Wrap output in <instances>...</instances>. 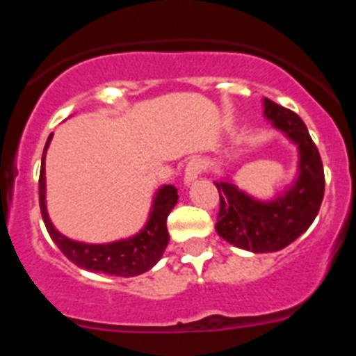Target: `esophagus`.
I'll return each instance as SVG.
<instances>
[{"instance_id":"obj_1","label":"esophagus","mask_w":356,"mask_h":356,"mask_svg":"<svg viewBox=\"0 0 356 356\" xmlns=\"http://www.w3.org/2000/svg\"><path fill=\"white\" fill-rule=\"evenodd\" d=\"M207 160L205 159H201V156H196V159H193L191 162L187 163V168H185V185H188L191 181H194L197 178V176L201 175V172H205L207 171Z\"/></svg>"}]
</instances>
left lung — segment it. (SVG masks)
Wrapping results in <instances>:
<instances>
[{"label": "left lung", "mask_w": 356, "mask_h": 356, "mask_svg": "<svg viewBox=\"0 0 356 356\" xmlns=\"http://www.w3.org/2000/svg\"><path fill=\"white\" fill-rule=\"evenodd\" d=\"M264 114L276 130L284 131L300 149V176L284 196L257 201L229 181H216L219 213L216 232L226 242L253 251L284 250L307 232L325 196V169L305 122L292 110L264 97Z\"/></svg>", "instance_id": "1"}]
</instances>
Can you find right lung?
Instances as JSON below:
<instances>
[{"instance_id": "1", "label": "right lung", "mask_w": 356, "mask_h": 356, "mask_svg": "<svg viewBox=\"0 0 356 356\" xmlns=\"http://www.w3.org/2000/svg\"><path fill=\"white\" fill-rule=\"evenodd\" d=\"M53 135L48 137V143L44 146L42 153V165H40L39 176V205L40 213H42L44 225L48 229L49 237L53 238L58 250L81 269L94 273H106V275L130 276L143 275L149 271L162 259L163 251L169 244V232H168V216L172 210V207L178 201L176 187L172 185H163L159 188L153 207H151L149 219L140 234L134 235L124 241L110 242V244H85V242L71 241L64 237L60 232H56L55 226L51 225L46 210V176H44V159L48 151L49 140Z\"/></svg>"}]
</instances>
